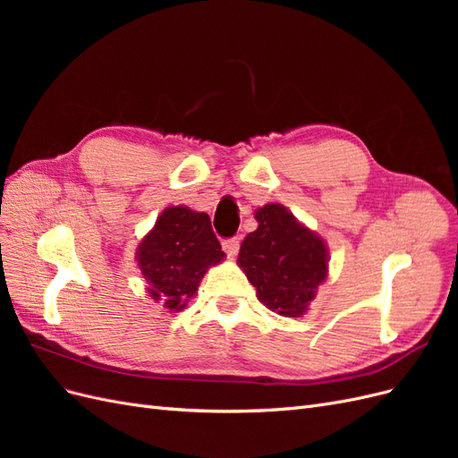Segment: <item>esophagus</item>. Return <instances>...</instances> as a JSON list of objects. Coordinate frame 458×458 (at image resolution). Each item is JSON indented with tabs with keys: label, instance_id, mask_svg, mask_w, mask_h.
<instances>
[{
	"label": "esophagus",
	"instance_id": "obj_1",
	"mask_svg": "<svg viewBox=\"0 0 458 458\" xmlns=\"http://www.w3.org/2000/svg\"><path fill=\"white\" fill-rule=\"evenodd\" d=\"M239 248H241V241H239L237 237L225 239V241H224V250H225V254H227L229 258L237 256V254H239Z\"/></svg>",
	"mask_w": 458,
	"mask_h": 458
}]
</instances>
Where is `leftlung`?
<instances>
[{
	"mask_svg": "<svg viewBox=\"0 0 458 458\" xmlns=\"http://www.w3.org/2000/svg\"><path fill=\"white\" fill-rule=\"evenodd\" d=\"M256 221L241 244L239 266L271 311L300 317L327 279V246L281 204L259 208Z\"/></svg>",
	"mask_w": 458,
	"mask_h": 458,
	"instance_id": "8db88e82",
	"label": "left lung"
}]
</instances>
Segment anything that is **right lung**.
<instances>
[{"label": "right lung", "instance_id": "add662e5", "mask_svg": "<svg viewBox=\"0 0 458 458\" xmlns=\"http://www.w3.org/2000/svg\"><path fill=\"white\" fill-rule=\"evenodd\" d=\"M224 256L208 214L185 206L165 208L137 250L150 298L164 300V306L174 311L185 308L206 269Z\"/></svg>", "mask_w": 458, "mask_h": 458}]
</instances>
